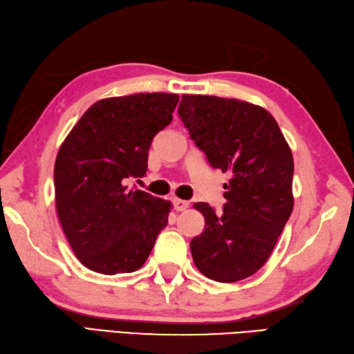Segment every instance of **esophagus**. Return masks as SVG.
I'll use <instances>...</instances> for the list:
<instances>
[{
	"instance_id": "34e87169",
	"label": "esophagus",
	"mask_w": 354,
	"mask_h": 354,
	"mask_svg": "<svg viewBox=\"0 0 354 354\" xmlns=\"http://www.w3.org/2000/svg\"><path fill=\"white\" fill-rule=\"evenodd\" d=\"M172 204H174V209H176L177 212H182V210H186L187 207H189V201L180 200V198H174V200H172Z\"/></svg>"
}]
</instances>
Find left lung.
<instances>
[{
	"mask_svg": "<svg viewBox=\"0 0 354 354\" xmlns=\"http://www.w3.org/2000/svg\"><path fill=\"white\" fill-rule=\"evenodd\" d=\"M178 115L210 167L230 172L223 214L194 204L206 224L191 241L194 263L234 283L262 268L292 214V153L272 115L247 101L182 95Z\"/></svg>",
	"mask_w": 354,
	"mask_h": 354,
	"instance_id": "left-lung-1",
	"label": "left lung"
}]
</instances>
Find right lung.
I'll return each mask as SVG.
<instances>
[{"mask_svg":"<svg viewBox=\"0 0 354 354\" xmlns=\"http://www.w3.org/2000/svg\"><path fill=\"white\" fill-rule=\"evenodd\" d=\"M177 93H135L92 104L60 145L54 165L56 209L86 268L133 272L168 224L171 203L127 178L144 177L153 138L172 121Z\"/></svg>","mask_w":354,"mask_h":354,"instance_id":"add662e5","label":"right lung"}]
</instances>
